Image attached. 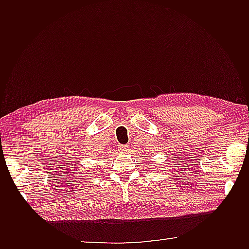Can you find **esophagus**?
I'll use <instances>...</instances> for the list:
<instances>
[{"instance_id":"1","label":"esophagus","mask_w":249,"mask_h":249,"mask_svg":"<svg viewBox=\"0 0 249 249\" xmlns=\"http://www.w3.org/2000/svg\"><path fill=\"white\" fill-rule=\"evenodd\" d=\"M129 150L128 145H119V151L122 153H126Z\"/></svg>"}]
</instances>
